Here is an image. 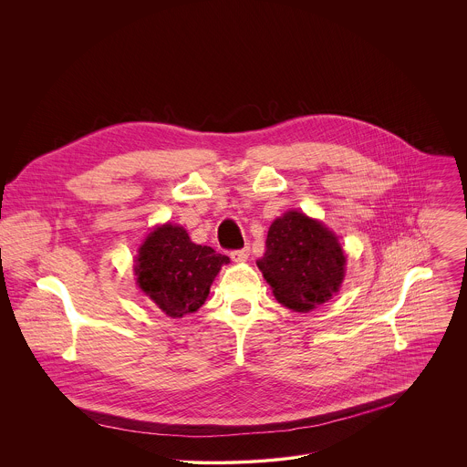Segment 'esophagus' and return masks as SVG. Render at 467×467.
<instances>
[{
  "instance_id": "obj_1",
  "label": "esophagus",
  "mask_w": 467,
  "mask_h": 467,
  "mask_svg": "<svg viewBox=\"0 0 467 467\" xmlns=\"http://www.w3.org/2000/svg\"><path fill=\"white\" fill-rule=\"evenodd\" d=\"M248 255H250V248H248V246H246V248H241V250H232V252H230V257H232V261H235V263L246 261Z\"/></svg>"
}]
</instances>
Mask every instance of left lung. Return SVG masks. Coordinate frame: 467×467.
<instances>
[{"mask_svg":"<svg viewBox=\"0 0 467 467\" xmlns=\"http://www.w3.org/2000/svg\"><path fill=\"white\" fill-rule=\"evenodd\" d=\"M257 266L280 304L306 313L337 291L345 255L324 224L302 212H287L269 226L266 252Z\"/></svg>","mask_w":467,"mask_h":467,"instance_id":"left-lung-1","label":"left lung"}]
</instances>
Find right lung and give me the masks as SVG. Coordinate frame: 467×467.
<instances>
[{
	"mask_svg": "<svg viewBox=\"0 0 467 467\" xmlns=\"http://www.w3.org/2000/svg\"><path fill=\"white\" fill-rule=\"evenodd\" d=\"M226 255L194 244L182 226L163 224L149 234L136 259L141 291L169 317L182 318L204 304Z\"/></svg>",
	"mask_w": 467,
	"mask_h": 467,
	"instance_id": "1",
	"label": "right lung"
}]
</instances>
